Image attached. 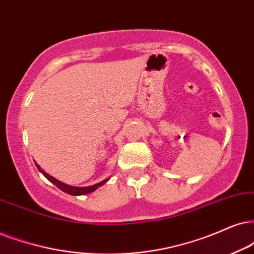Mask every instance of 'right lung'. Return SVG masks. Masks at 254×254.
Returning a JSON list of instances; mask_svg holds the SVG:
<instances>
[{"label":"right lung","instance_id":"right-lung-1","mask_svg":"<svg viewBox=\"0 0 254 254\" xmlns=\"http://www.w3.org/2000/svg\"><path fill=\"white\" fill-rule=\"evenodd\" d=\"M36 166H37V169L40 170V171L42 172V175H43L44 177H46V178L48 179V181H50L51 183H53L54 185H56L57 188L60 189V190H62L63 192H65V193L71 194V195H82V194H88V193H91V192H94V191L96 190V189H98L99 186L104 185L105 183H107V182L109 181V178H107V179H104V181L99 182V183H97V184H95V185H91V186H84V188H78V186H71V185L64 184V183L60 182V181H57L56 178L51 177V176L48 175L47 172H44L43 170L41 169V166H40V165L36 164Z\"/></svg>","mask_w":254,"mask_h":254}]
</instances>
